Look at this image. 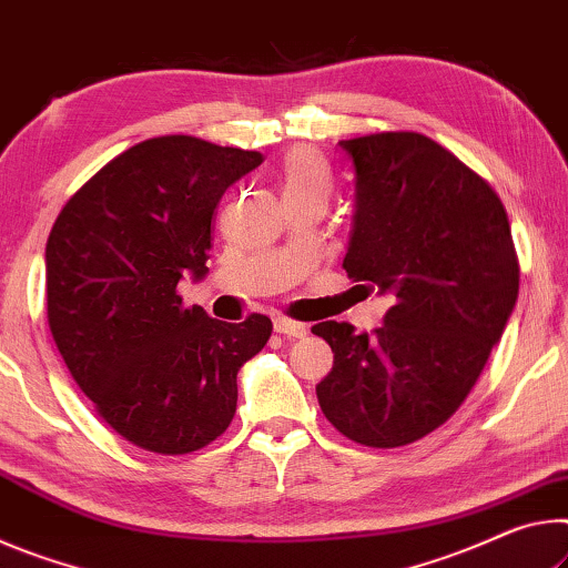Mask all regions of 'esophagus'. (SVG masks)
Returning <instances> with one entry per match:
<instances>
[{"label":"esophagus","instance_id":"obj_1","mask_svg":"<svg viewBox=\"0 0 568 568\" xmlns=\"http://www.w3.org/2000/svg\"><path fill=\"white\" fill-rule=\"evenodd\" d=\"M274 332L284 334V337H304L306 334V324L286 320V317H276L274 320Z\"/></svg>","mask_w":568,"mask_h":568}]
</instances>
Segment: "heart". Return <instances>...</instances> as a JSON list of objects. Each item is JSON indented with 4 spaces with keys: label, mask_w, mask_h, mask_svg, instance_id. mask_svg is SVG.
<instances>
[{
    "label": "heart",
    "mask_w": 568,
    "mask_h": 568,
    "mask_svg": "<svg viewBox=\"0 0 568 568\" xmlns=\"http://www.w3.org/2000/svg\"><path fill=\"white\" fill-rule=\"evenodd\" d=\"M282 181H284V196L292 193H329V175L324 169L320 155L310 151V148H296L282 165Z\"/></svg>",
    "instance_id": "heart-1"
}]
</instances>
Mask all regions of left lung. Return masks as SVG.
<instances>
[{
	"instance_id": "8db88e82",
	"label": "left lung",
	"mask_w": 568,
	"mask_h": 568,
	"mask_svg": "<svg viewBox=\"0 0 568 568\" xmlns=\"http://www.w3.org/2000/svg\"><path fill=\"white\" fill-rule=\"evenodd\" d=\"M355 169L342 266L393 300L357 334L320 322L334 365L317 385L327 420L367 448H399L440 427L476 385L518 300V256L498 193L420 133L339 141Z\"/></svg>"
}]
</instances>
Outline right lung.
Instances as JSON below:
<instances>
[{
  "instance_id": "1",
  "label": "right lung",
  "mask_w": 568,
  "mask_h": 568,
  "mask_svg": "<svg viewBox=\"0 0 568 568\" xmlns=\"http://www.w3.org/2000/svg\"><path fill=\"white\" fill-rule=\"evenodd\" d=\"M264 155L193 135L151 138L64 203L44 248L48 322L98 415L138 448H206L236 413V375L272 320L231 324L183 306L181 278L209 274L211 219Z\"/></svg>"
}]
</instances>
